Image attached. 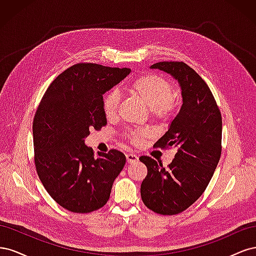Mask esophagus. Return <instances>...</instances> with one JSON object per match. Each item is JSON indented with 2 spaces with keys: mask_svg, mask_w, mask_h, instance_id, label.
I'll return each mask as SVG.
<instances>
[{
  "mask_svg": "<svg viewBox=\"0 0 256 256\" xmlns=\"http://www.w3.org/2000/svg\"><path fill=\"white\" fill-rule=\"evenodd\" d=\"M126 159L128 164H134V162L138 161V156L134 154H126Z\"/></svg>",
  "mask_w": 256,
  "mask_h": 256,
  "instance_id": "obj_1",
  "label": "esophagus"
}]
</instances>
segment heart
Instances as JSON below:
<instances>
[{
    "label": "heart",
    "instance_id": "obj_1",
    "mask_svg": "<svg viewBox=\"0 0 256 256\" xmlns=\"http://www.w3.org/2000/svg\"><path fill=\"white\" fill-rule=\"evenodd\" d=\"M129 94L138 97L150 109V113L156 118H164L173 111V88L166 80L159 76L147 74L131 80L125 86ZM120 102L118 90H111L104 97V112L108 118H113ZM144 136L143 132L134 131L128 134L130 141L138 144Z\"/></svg>",
    "mask_w": 256,
    "mask_h": 256
}]
</instances>
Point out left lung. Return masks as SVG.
Wrapping results in <instances>:
<instances>
[{
	"label": "left lung",
	"mask_w": 256,
	"mask_h": 256,
	"mask_svg": "<svg viewBox=\"0 0 256 256\" xmlns=\"http://www.w3.org/2000/svg\"><path fill=\"white\" fill-rule=\"evenodd\" d=\"M171 74L182 90V104L166 132L154 147H175L171 164H162L147 156L141 184L143 203L160 214L186 210L203 194L221 156L222 118L208 85L182 62H160L150 66Z\"/></svg>",
	"instance_id": "8db88e82"
}]
</instances>
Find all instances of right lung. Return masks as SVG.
<instances>
[{
    "mask_svg": "<svg viewBox=\"0 0 256 256\" xmlns=\"http://www.w3.org/2000/svg\"><path fill=\"white\" fill-rule=\"evenodd\" d=\"M129 68L76 64L56 76L40 104L33 122L35 166L44 189L72 212L102 208L126 164L111 150L94 156L85 138L106 125L104 94L130 74Z\"/></svg>",
    "mask_w": 256,
    "mask_h": 256,
    "instance_id": "add662e5",
    "label": "right lung"
}]
</instances>
